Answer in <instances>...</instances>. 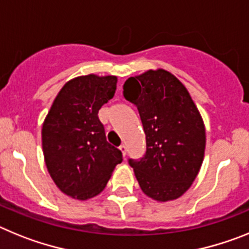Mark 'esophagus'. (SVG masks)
Returning a JSON list of instances; mask_svg holds the SVG:
<instances>
[{"label":"esophagus","instance_id":"1","mask_svg":"<svg viewBox=\"0 0 249 249\" xmlns=\"http://www.w3.org/2000/svg\"><path fill=\"white\" fill-rule=\"evenodd\" d=\"M119 149H120V151H122L123 157H125V155H126V146H125L124 144H123V145L119 146Z\"/></svg>","mask_w":249,"mask_h":249}]
</instances>
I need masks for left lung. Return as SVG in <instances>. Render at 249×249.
<instances>
[{"label":"left lung","instance_id":"left-lung-1","mask_svg":"<svg viewBox=\"0 0 249 249\" xmlns=\"http://www.w3.org/2000/svg\"><path fill=\"white\" fill-rule=\"evenodd\" d=\"M124 98L138 107L146 153L129 159L142 193L174 200L192 187L205 150V127L187 88L172 72L157 69L129 77Z\"/></svg>","mask_w":249,"mask_h":249}]
</instances>
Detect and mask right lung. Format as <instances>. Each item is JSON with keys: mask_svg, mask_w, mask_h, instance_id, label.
Returning a JSON list of instances; mask_svg holds the SVG:
<instances>
[{"mask_svg": "<svg viewBox=\"0 0 249 249\" xmlns=\"http://www.w3.org/2000/svg\"><path fill=\"white\" fill-rule=\"evenodd\" d=\"M118 77L95 73L65 84L42 124V150L50 177L62 193L86 200L107 187L122 151L107 142L98 112L114 98Z\"/></svg>", "mask_w": 249, "mask_h": 249, "instance_id": "obj_1", "label": "right lung"}]
</instances>
